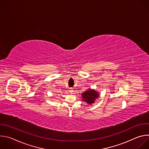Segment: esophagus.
Wrapping results in <instances>:
<instances>
[{"mask_svg": "<svg viewBox=\"0 0 149 149\" xmlns=\"http://www.w3.org/2000/svg\"><path fill=\"white\" fill-rule=\"evenodd\" d=\"M73 91H74V90H72V88H71V90H70V93H73Z\"/></svg>", "mask_w": 149, "mask_h": 149, "instance_id": "esophagus-1", "label": "esophagus"}]
</instances>
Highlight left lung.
Segmentation results:
<instances>
[{"label":"left lung","instance_id":"left-lung-1","mask_svg":"<svg viewBox=\"0 0 149 149\" xmlns=\"http://www.w3.org/2000/svg\"><path fill=\"white\" fill-rule=\"evenodd\" d=\"M83 101L87 102L88 104H92L94 102L95 100L98 97V94L97 92L94 90L86 91L84 93L82 94Z\"/></svg>","mask_w":149,"mask_h":149}]
</instances>
